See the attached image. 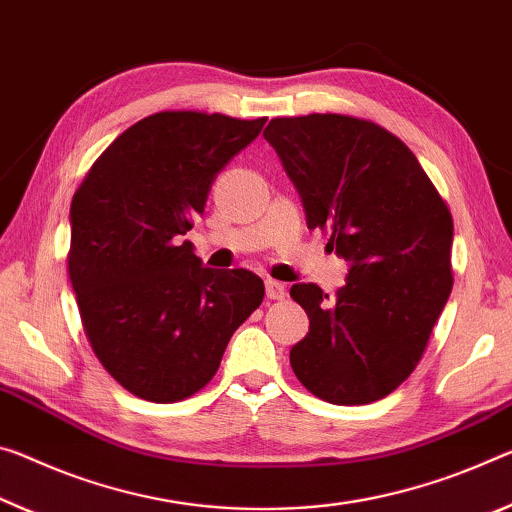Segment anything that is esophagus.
Masks as SVG:
<instances>
[{
    "label": "esophagus",
    "mask_w": 512,
    "mask_h": 512,
    "mask_svg": "<svg viewBox=\"0 0 512 512\" xmlns=\"http://www.w3.org/2000/svg\"><path fill=\"white\" fill-rule=\"evenodd\" d=\"M266 296L271 300H282L287 296V287L278 280H266Z\"/></svg>",
    "instance_id": "1"
}]
</instances>
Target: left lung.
Instances as JSON below:
<instances>
[{
  "mask_svg": "<svg viewBox=\"0 0 512 512\" xmlns=\"http://www.w3.org/2000/svg\"><path fill=\"white\" fill-rule=\"evenodd\" d=\"M264 139L303 200L307 227L328 232V248L348 262L335 300L314 282L291 287L310 316L291 369L328 403L385 399L417 367L449 300V209L408 145L369 120L273 118Z\"/></svg>",
  "mask_w": 512,
  "mask_h": 512,
  "instance_id": "1",
  "label": "left lung"
}]
</instances>
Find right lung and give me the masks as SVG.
Instances as JSON below:
<instances>
[{
  "mask_svg": "<svg viewBox=\"0 0 512 512\" xmlns=\"http://www.w3.org/2000/svg\"><path fill=\"white\" fill-rule=\"evenodd\" d=\"M264 123L154 113L102 152L72 198L68 273L81 323L102 367L139 399L173 403L205 387L262 303V278L207 269L182 234Z\"/></svg>",
  "mask_w": 512,
  "mask_h": 512,
  "instance_id": "right-lung-1",
  "label": "right lung"
}]
</instances>
